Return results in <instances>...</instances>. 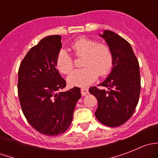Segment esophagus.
Masks as SVG:
<instances>
[{"mask_svg":"<svg viewBox=\"0 0 158 158\" xmlns=\"http://www.w3.org/2000/svg\"><path fill=\"white\" fill-rule=\"evenodd\" d=\"M81 93H82V96H84V95H86L87 94L89 93V90L88 89H81Z\"/></svg>","mask_w":158,"mask_h":158,"instance_id":"obj_1","label":"esophagus"}]
</instances>
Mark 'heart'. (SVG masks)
I'll return each mask as SVG.
<instances>
[{
	"mask_svg": "<svg viewBox=\"0 0 158 158\" xmlns=\"http://www.w3.org/2000/svg\"><path fill=\"white\" fill-rule=\"evenodd\" d=\"M71 49L76 56H83L82 69H76L68 76L67 81L71 85L85 86L95 80L97 76H105L111 72L114 56L111 49L106 44L96 40L82 37L71 45ZM57 69L63 74H68L74 66L73 56L65 49L58 52L56 60Z\"/></svg>",
	"mask_w": 158,
	"mask_h": 158,
	"instance_id": "b5f03b06",
	"label": "heart"
}]
</instances>
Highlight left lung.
Returning <instances> with one entry per match:
<instances>
[{"instance_id": "8db88e82", "label": "left lung", "mask_w": 158, "mask_h": 158, "mask_svg": "<svg viewBox=\"0 0 158 158\" xmlns=\"http://www.w3.org/2000/svg\"><path fill=\"white\" fill-rule=\"evenodd\" d=\"M100 36L105 39L113 52L114 62L109 76L99 86L89 92L98 100L96 118L105 125L118 127L127 122L135 111L141 91L139 63L130 44L110 30Z\"/></svg>"}]
</instances>
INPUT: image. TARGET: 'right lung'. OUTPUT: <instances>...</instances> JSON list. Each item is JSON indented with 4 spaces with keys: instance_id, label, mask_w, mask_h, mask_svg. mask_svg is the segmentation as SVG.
I'll return each mask as SVG.
<instances>
[{
    "instance_id": "obj_1",
    "label": "right lung",
    "mask_w": 158,
    "mask_h": 158,
    "mask_svg": "<svg viewBox=\"0 0 158 158\" xmlns=\"http://www.w3.org/2000/svg\"><path fill=\"white\" fill-rule=\"evenodd\" d=\"M61 36L44 38L30 49L18 70V97L23 114L38 132L47 136L64 133L71 125L79 87L62 92L66 81L56 69Z\"/></svg>"
}]
</instances>
